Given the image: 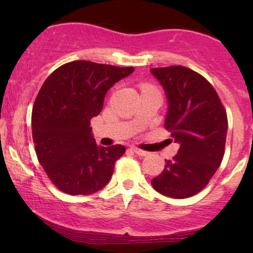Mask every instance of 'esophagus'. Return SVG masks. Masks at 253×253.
Wrapping results in <instances>:
<instances>
[{"label":"esophagus","mask_w":253,"mask_h":253,"mask_svg":"<svg viewBox=\"0 0 253 253\" xmlns=\"http://www.w3.org/2000/svg\"><path fill=\"white\" fill-rule=\"evenodd\" d=\"M132 149L136 153V155H139V156H141V157H145V156L149 155V152H147V151H144V150L139 149V147H135L134 146V147H132Z\"/></svg>","instance_id":"esophagus-1"}]
</instances>
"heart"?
Listing matches in <instances>:
<instances>
[{
	"label": "heart",
	"mask_w": 253,
	"mask_h": 253,
	"mask_svg": "<svg viewBox=\"0 0 253 253\" xmlns=\"http://www.w3.org/2000/svg\"><path fill=\"white\" fill-rule=\"evenodd\" d=\"M145 88H147V86H145Z\"/></svg>",
	"instance_id": "b5f03b06"
}]
</instances>
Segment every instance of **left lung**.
Segmentation results:
<instances>
[{
  "mask_svg": "<svg viewBox=\"0 0 253 253\" xmlns=\"http://www.w3.org/2000/svg\"><path fill=\"white\" fill-rule=\"evenodd\" d=\"M151 72L167 92L165 129L181 145L151 184L165 196L187 199L200 193L221 164L227 114L214 86L191 69L172 65Z\"/></svg>",
  "mask_w": 253,
  "mask_h": 253,
  "instance_id": "obj_1",
  "label": "left lung"
}]
</instances>
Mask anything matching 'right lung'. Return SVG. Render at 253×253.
Returning a JSON list of instances; mask_svg holds the SVG:
<instances>
[{"label": "right lung", "mask_w": 253, "mask_h": 253, "mask_svg": "<svg viewBox=\"0 0 253 253\" xmlns=\"http://www.w3.org/2000/svg\"><path fill=\"white\" fill-rule=\"evenodd\" d=\"M134 68L75 60L46 78L34 101L32 134L38 161L50 181L69 195H89L109 182L123 145L97 146L90 119L107 91Z\"/></svg>", "instance_id": "obj_1"}]
</instances>
